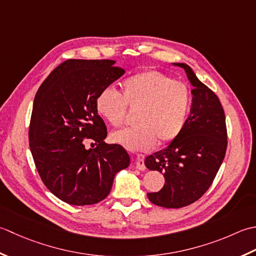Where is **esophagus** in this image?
Instances as JSON below:
<instances>
[{
	"mask_svg": "<svg viewBox=\"0 0 256 256\" xmlns=\"http://www.w3.org/2000/svg\"><path fill=\"white\" fill-rule=\"evenodd\" d=\"M144 159H146V157L144 154H138L137 157H136V166H137V169H139V170H144L146 169V166H144Z\"/></svg>",
	"mask_w": 256,
	"mask_h": 256,
	"instance_id": "1",
	"label": "esophagus"
}]
</instances>
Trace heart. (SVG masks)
Masks as SVG:
<instances>
[{
	"mask_svg": "<svg viewBox=\"0 0 256 256\" xmlns=\"http://www.w3.org/2000/svg\"><path fill=\"white\" fill-rule=\"evenodd\" d=\"M122 94L106 88L96 98V110L119 126L129 109L138 112V126L122 128L112 134L114 142L134 151H148L156 142L166 144L179 137L189 117L192 96L186 84L158 70L144 72L127 78Z\"/></svg>",
	"mask_w": 256,
	"mask_h": 256,
	"instance_id": "b5f03b06",
	"label": "heart"
}]
</instances>
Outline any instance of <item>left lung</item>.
<instances>
[{
    "label": "left lung",
    "instance_id": "obj_1",
    "mask_svg": "<svg viewBox=\"0 0 256 256\" xmlns=\"http://www.w3.org/2000/svg\"><path fill=\"white\" fill-rule=\"evenodd\" d=\"M174 65L186 70L194 87L190 116L178 138L144 160L149 170H157L164 176L162 189L148 194V199L168 208L186 206L206 194L228 147L226 114L218 96L198 80L189 65Z\"/></svg>",
    "mask_w": 256,
    "mask_h": 256
}]
</instances>
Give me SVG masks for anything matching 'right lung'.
I'll return each mask as SVG.
<instances>
[{
	"instance_id": "1",
	"label": "right lung",
	"mask_w": 256,
	"mask_h": 256,
	"mask_svg": "<svg viewBox=\"0 0 256 256\" xmlns=\"http://www.w3.org/2000/svg\"><path fill=\"white\" fill-rule=\"evenodd\" d=\"M112 60H68L50 72L36 92L28 139L46 188L72 206L105 199L114 174L127 168L120 144H105L107 127L96 110L99 92L124 74ZM96 148L86 150V140Z\"/></svg>"
}]
</instances>
